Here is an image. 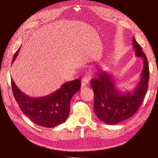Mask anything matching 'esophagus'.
<instances>
[{
    "label": "esophagus",
    "instance_id": "1",
    "mask_svg": "<svg viewBox=\"0 0 158 158\" xmlns=\"http://www.w3.org/2000/svg\"><path fill=\"white\" fill-rule=\"evenodd\" d=\"M90 79H91V77H89V76L83 77L82 80H81V87H85V86H87V85H89V82Z\"/></svg>",
    "mask_w": 158,
    "mask_h": 158
}]
</instances>
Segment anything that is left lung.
<instances>
[{"label":"left lung","instance_id":"1","mask_svg":"<svg viewBox=\"0 0 158 158\" xmlns=\"http://www.w3.org/2000/svg\"><path fill=\"white\" fill-rule=\"evenodd\" d=\"M136 56L141 57L143 67L136 87L132 91L120 92L116 87L112 75L98 72L97 78L91 80L94 92V110L98 118L107 124H116L133 116L141 106L145 97L149 81L148 61L142 48L132 37Z\"/></svg>","mask_w":158,"mask_h":158}]
</instances>
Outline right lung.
<instances>
[{
  "mask_svg": "<svg viewBox=\"0 0 158 158\" xmlns=\"http://www.w3.org/2000/svg\"><path fill=\"white\" fill-rule=\"evenodd\" d=\"M20 48L13 56L15 61ZM77 79L65 83L57 91L42 97H30L22 93L11 80L14 97L23 113L40 127L53 128L62 124L69 114L71 99L81 89Z\"/></svg>",
  "mask_w": 158,
  "mask_h": 158,
  "instance_id": "obj_1",
  "label": "right lung"
}]
</instances>
